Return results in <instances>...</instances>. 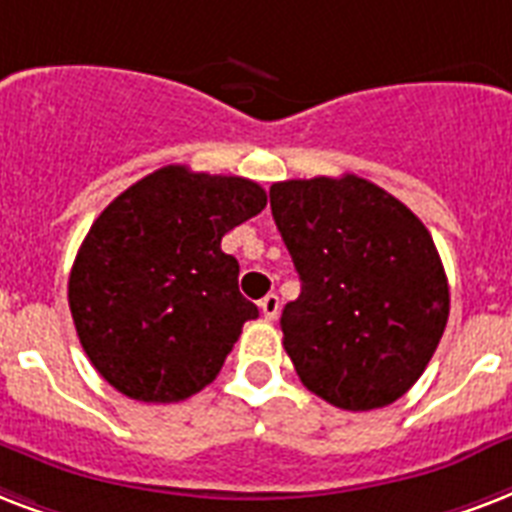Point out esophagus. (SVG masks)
<instances>
[{
  "label": "esophagus",
  "mask_w": 512,
  "mask_h": 512,
  "mask_svg": "<svg viewBox=\"0 0 512 512\" xmlns=\"http://www.w3.org/2000/svg\"><path fill=\"white\" fill-rule=\"evenodd\" d=\"M261 307V315L267 320H275L277 312H280V299H277L275 293H269V296H264V299L259 301Z\"/></svg>",
  "instance_id": "esophagus-1"
}]
</instances>
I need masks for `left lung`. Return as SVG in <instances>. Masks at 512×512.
<instances>
[{"instance_id": "1", "label": "left lung", "mask_w": 512, "mask_h": 512, "mask_svg": "<svg viewBox=\"0 0 512 512\" xmlns=\"http://www.w3.org/2000/svg\"><path fill=\"white\" fill-rule=\"evenodd\" d=\"M269 205L301 280L280 318L299 379L344 411L390 406L422 376L449 320L427 227L352 173L272 184Z\"/></svg>"}]
</instances>
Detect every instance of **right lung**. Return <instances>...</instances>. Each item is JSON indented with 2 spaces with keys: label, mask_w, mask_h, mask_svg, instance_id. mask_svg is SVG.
<instances>
[{
  "label": "right lung",
  "mask_w": 512,
  "mask_h": 512,
  "mask_svg": "<svg viewBox=\"0 0 512 512\" xmlns=\"http://www.w3.org/2000/svg\"><path fill=\"white\" fill-rule=\"evenodd\" d=\"M264 205L256 181L165 165L93 221L69 307L82 350L114 390L178 403L216 379L245 320L259 318L221 237Z\"/></svg>",
  "instance_id": "right-lung-1"
}]
</instances>
